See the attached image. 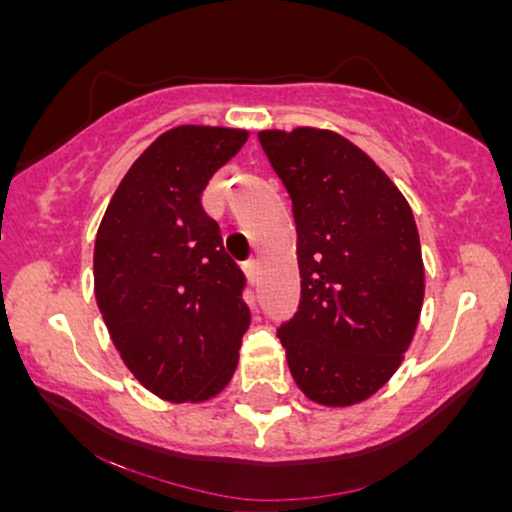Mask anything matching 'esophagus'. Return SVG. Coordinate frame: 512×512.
Returning a JSON list of instances; mask_svg holds the SVG:
<instances>
[{
  "mask_svg": "<svg viewBox=\"0 0 512 512\" xmlns=\"http://www.w3.org/2000/svg\"><path fill=\"white\" fill-rule=\"evenodd\" d=\"M245 276H248V281L252 286L257 284V281H260V262L257 260H250V262H245Z\"/></svg>",
  "mask_w": 512,
  "mask_h": 512,
  "instance_id": "obj_1",
  "label": "esophagus"
}]
</instances>
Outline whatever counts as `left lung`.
Listing matches in <instances>:
<instances>
[{
	"instance_id": "1",
	"label": "left lung",
	"mask_w": 512,
	"mask_h": 512,
	"mask_svg": "<svg viewBox=\"0 0 512 512\" xmlns=\"http://www.w3.org/2000/svg\"><path fill=\"white\" fill-rule=\"evenodd\" d=\"M298 233L301 303L276 330L303 395L363 402L395 375L424 305L414 214L368 154L330 129L257 134Z\"/></svg>"
}]
</instances>
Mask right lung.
<instances>
[{"label":"right lung","mask_w":512,"mask_h":512,"mask_svg":"<svg viewBox=\"0 0 512 512\" xmlns=\"http://www.w3.org/2000/svg\"><path fill=\"white\" fill-rule=\"evenodd\" d=\"M245 129L163 132L117 185L93 250L96 303L134 378L168 402H204L231 383L250 325L245 276L202 209L211 175Z\"/></svg>","instance_id":"obj_1"}]
</instances>
